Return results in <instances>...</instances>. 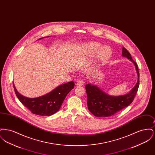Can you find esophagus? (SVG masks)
<instances>
[{"label": "esophagus", "mask_w": 155, "mask_h": 155, "mask_svg": "<svg viewBox=\"0 0 155 155\" xmlns=\"http://www.w3.org/2000/svg\"><path fill=\"white\" fill-rule=\"evenodd\" d=\"M84 84V82L82 81H81L80 79H77L76 81H75V85L77 86H78V87H80L82 86Z\"/></svg>", "instance_id": "obj_1"}]
</instances>
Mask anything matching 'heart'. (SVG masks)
<instances>
[{"instance_id": "b5f03b06", "label": "heart", "mask_w": 155, "mask_h": 155, "mask_svg": "<svg viewBox=\"0 0 155 155\" xmlns=\"http://www.w3.org/2000/svg\"><path fill=\"white\" fill-rule=\"evenodd\" d=\"M100 48H101L100 44L95 42H91L87 45V49L89 53L91 54H94L96 53ZM111 54V49L110 48L107 46H104L99 49L97 54V57L99 60H103L109 58Z\"/></svg>"}]
</instances>
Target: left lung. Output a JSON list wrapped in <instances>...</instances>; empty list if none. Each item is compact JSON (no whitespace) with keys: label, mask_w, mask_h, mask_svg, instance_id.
<instances>
[{"label":"left lung","mask_w":155,"mask_h":155,"mask_svg":"<svg viewBox=\"0 0 155 155\" xmlns=\"http://www.w3.org/2000/svg\"><path fill=\"white\" fill-rule=\"evenodd\" d=\"M122 55L130 59L134 64L137 74L138 81L132 90L124 95L111 96L103 92L95 85L87 84L85 86L87 94V104L90 112L96 117H110L129 106L133 102L140 85V73L137 63L132 59L131 54L123 47Z\"/></svg>","instance_id":"1"}]
</instances>
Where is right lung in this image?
Listing matches in <instances>:
<instances>
[{
	"instance_id": "add662e5",
	"label": "right lung",
	"mask_w": 155,
	"mask_h": 155,
	"mask_svg": "<svg viewBox=\"0 0 155 155\" xmlns=\"http://www.w3.org/2000/svg\"><path fill=\"white\" fill-rule=\"evenodd\" d=\"M13 87L18 100L30 111L39 116H51L59 110L67 95L74 87V82L70 81L61 85L50 93L37 98H28L20 95Z\"/></svg>"
}]
</instances>
